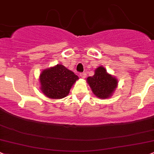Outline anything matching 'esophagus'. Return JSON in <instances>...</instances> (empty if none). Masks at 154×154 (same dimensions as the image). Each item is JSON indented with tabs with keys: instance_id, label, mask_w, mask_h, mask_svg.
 Masks as SVG:
<instances>
[{
	"instance_id": "34e87169",
	"label": "esophagus",
	"mask_w": 154,
	"mask_h": 154,
	"mask_svg": "<svg viewBox=\"0 0 154 154\" xmlns=\"http://www.w3.org/2000/svg\"><path fill=\"white\" fill-rule=\"evenodd\" d=\"M79 75H80V76L82 79H85V78H86V75H87L85 72H82V73H80Z\"/></svg>"
}]
</instances>
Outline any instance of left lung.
Listing matches in <instances>:
<instances>
[{
	"mask_svg": "<svg viewBox=\"0 0 154 154\" xmlns=\"http://www.w3.org/2000/svg\"><path fill=\"white\" fill-rule=\"evenodd\" d=\"M87 82L95 96L102 99L110 98L118 85L117 79L107 73L102 66L96 68L94 75L88 77Z\"/></svg>",
	"mask_w": 154,
	"mask_h": 154,
	"instance_id": "obj_1",
	"label": "left lung"
}]
</instances>
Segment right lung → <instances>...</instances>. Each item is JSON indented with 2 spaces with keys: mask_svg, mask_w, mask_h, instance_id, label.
Instances as JSON below:
<instances>
[{
  "mask_svg": "<svg viewBox=\"0 0 154 154\" xmlns=\"http://www.w3.org/2000/svg\"><path fill=\"white\" fill-rule=\"evenodd\" d=\"M78 79L73 72L61 64L44 69L39 77L42 93L47 97L55 99L66 97Z\"/></svg>",
  "mask_w": 154,
  "mask_h": 154,
  "instance_id": "obj_1",
  "label": "right lung"
}]
</instances>
